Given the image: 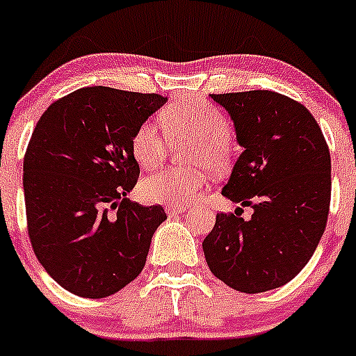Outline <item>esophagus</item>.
Returning a JSON list of instances; mask_svg holds the SVG:
<instances>
[{"label":"esophagus","mask_w":356,"mask_h":356,"mask_svg":"<svg viewBox=\"0 0 356 356\" xmlns=\"http://www.w3.org/2000/svg\"><path fill=\"white\" fill-rule=\"evenodd\" d=\"M188 207H185V205H177V204H166V207H164V210H166L168 216H175V213H181L185 212V210Z\"/></svg>","instance_id":"34e87169"}]
</instances>
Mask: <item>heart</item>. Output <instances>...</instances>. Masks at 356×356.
<instances>
[{"label":"heart","mask_w":356,"mask_h":356,"mask_svg":"<svg viewBox=\"0 0 356 356\" xmlns=\"http://www.w3.org/2000/svg\"><path fill=\"white\" fill-rule=\"evenodd\" d=\"M164 131L173 144L193 143L188 156L192 170L178 171L166 168L140 181V195L149 202L188 204L205 186V171L222 173L231 163L232 125L229 118L210 103L195 98H181L161 113ZM134 159L140 168L159 166L166 158L168 140L154 122H144L131 140Z\"/></svg>","instance_id":"b5f03b06"}]
</instances>
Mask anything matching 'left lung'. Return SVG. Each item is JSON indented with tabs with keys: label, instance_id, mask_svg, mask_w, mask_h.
<instances>
[{
	"label": "left lung",
	"instance_id": "8db88e82",
	"mask_svg": "<svg viewBox=\"0 0 356 356\" xmlns=\"http://www.w3.org/2000/svg\"><path fill=\"white\" fill-rule=\"evenodd\" d=\"M210 97L227 110L244 147L222 195L253 209V216L217 213L202 248L210 271L225 285L266 292L292 280L324 234L330 147L312 113L285 95L253 90Z\"/></svg>",
	"mask_w": 356,
	"mask_h": 356
}]
</instances>
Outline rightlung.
Returning a JSON list of instances; mask_svg holds the SVG:
<instances>
[{"label":"right lung","instance_id":"1","mask_svg":"<svg viewBox=\"0 0 356 356\" xmlns=\"http://www.w3.org/2000/svg\"><path fill=\"white\" fill-rule=\"evenodd\" d=\"M168 97L79 88L52 103L24 158L26 229L45 271L71 293L102 299L146 265L161 205L131 202L139 178L134 132Z\"/></svg>","mask_w":356,"mask_h":356}]
</instances>
